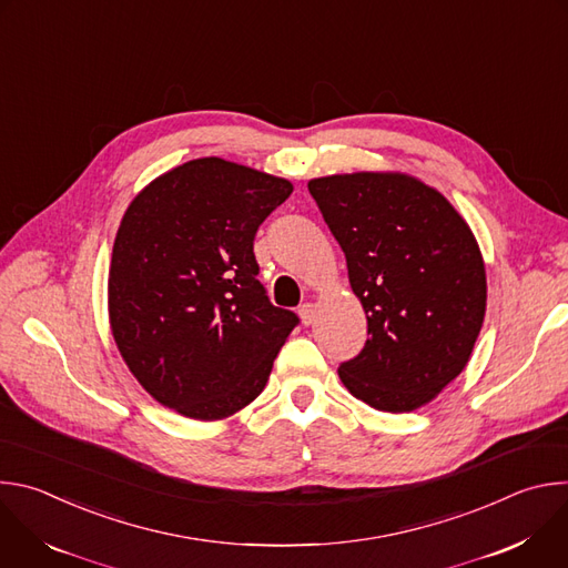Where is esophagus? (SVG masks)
<instances>
[{
    "instance_id": "esophagus-1",
    "label": "esophagus",
    "mask_w": 568,
    "mask_h": 568,
    "mask_svg": "<svg viewBox=\"0 0 568 568\" xmlns=\"http://www.w3.org/2000/svg\"><path fill=\"white\" fill-rule=\"evenodd\" d=\"M298 314H301V318H303L305 326H310V323H312V321H314V316H316V307H314L312 303H303V305L298 307Z\"/></svg>"
}]
</instances>
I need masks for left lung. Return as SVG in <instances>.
Returning a JSON list of instances; mask_svg holds the SVG:
<instances>
[{
	"mask_svg": "<svg viewBox=\"0 0 568 568\" xmlns=\"http://www.w3.org/2000/svg\"><path fill=\"white\" fill-rule=\"evenodd\" d=\"M307 189L368 321L362 353L339 366L344 386L377 412L423 407L467 366L483 326L488 283L471 229L404 173L331 175Z\"/></svg>",
	"mask_w": 568,
	"mask_h": 568,
	"instance_id": "1",
	"label": "left lung"
}]
</instances>
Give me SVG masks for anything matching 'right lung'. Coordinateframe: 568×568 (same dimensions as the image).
<instances>
[{
  "label": "right lung",
  "mask_w": 568,
  "mask_h": 568,
  "mask_svg": "<svg viewBox=\"0 0 568 568\" xmlns=\"http://www.w3.org/2000/svg\"><path fill=\"white\" fill-rule=\"evenodd\" d=\"M292 189L202 156L130 202L112 250L110 326L130 373L159 404L222 420L265 388L298 316L270 303L254 237Z\"/></svg>",
  "instance_id": "1"
}]
</instances>
